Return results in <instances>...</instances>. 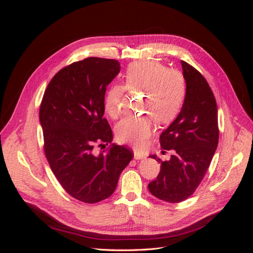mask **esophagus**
I'll use <instances>...</instances> for the list:
<instances>
[{
    "label": "esophagus",
    "mask_w": 253,
    "mask_h": 253,
    "mask_svg": "<svg viewBox=\"0 0 253 253\" xmlns=\"http://www.w3.org/2000/svg\"><path fill=\"white\" fill-rule=\"evenodd\" d=\"M144 157H145V155L142 154V153H140V152H138V151H135V152H134V158H135V159H142V158H144Z\"/></svg>",
    "instance_id": "1"
}]
</instances>
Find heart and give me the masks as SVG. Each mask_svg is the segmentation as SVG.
I'll use <instances>...</instances> for the list:
<instances>
[{
	"mask_svg": "<svg viewBox=\"0 0 253 253\" xmlns=\"http://www.w3.org/2000/svg\"><path fill=\"white\" fill-rule=\"evenodd\" d=\"M126 87L144 93L143 111L151 114L141 118L128 117L116 126V138L120 143L142 149L154 132V122L168 125L178 116L187 95L183 75L156 60L134 62L126 73ZM125 87L112 86L104 99V109L110 117L117 119L122 114Z\"/></svg>",
	"mask_w": 253,
	"mask_h": 253,
	"instance_id": "obj_1",
	"label": "heart"
}]
</instances>
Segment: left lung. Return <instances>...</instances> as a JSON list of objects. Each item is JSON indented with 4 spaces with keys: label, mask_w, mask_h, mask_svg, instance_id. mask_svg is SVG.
Masks as SVG:
<instances>
[{
    "label": "left lung",
    "mask_w": 253,
    "mask_h": 253,
    "mask_svg": "<svg viewBox=\"0 0 253 253\" xmlns=\"http://www.w3.org/2000/svg\"><path fill=\"white\" fill-rule=\"evenodd\" d=\"M187 95L182 109L159 137L162 149L172 151L169 160L151 157L160 164V171L148 188L159 200L180 203L201 185L218 143L215 97L204 76L181 61ZM166 152V151H164Z\"/></svg>",
    "instance_id": "obj_1"
}]
</instances>
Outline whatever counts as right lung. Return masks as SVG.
<instances>
[{
	"label": "right lung",
	"instance_id": "right-lung-1",
	"mask_svg": "<svg viewBox=\"0 0 253 253\" xmlns=\"http://www.w3.org/2000/svg\"><path fill=\"white\" fill-rule=\"evenodd\" d=\"M119 72L120 63L114 59L77 61L53 76L41 101L45 157L62 188L85 204L110 197L134 156L131 149L116 144L108 154H95L96 144L113 138L103 117L104 96Z\"/></svg>",
	"mask_w": 253,
	"mask_h": 253
}]
</instances>
